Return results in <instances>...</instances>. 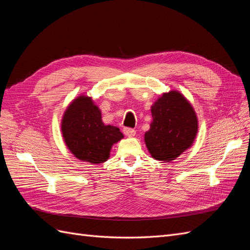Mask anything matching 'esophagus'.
<instances>
[{
	"mask_svg": "<svg viewBox=\"0 0 250 250\" xmlns=\"http://www.w3.org/2000/svg\"><path fill=\"white\" fill-rule=\"evenodd\" d=\"M123 132L125 135H127V137H134L135 135V130L132 129V128H129V127H125L123 129Z\"/></svg>",
	"mask_w": 250,
	"mask_h": 250,
	"instance_id": "esophagus-1",
	"label": "esophagus"
}]
</instances>
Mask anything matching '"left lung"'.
<instances>
[{"label":"left lung","mask_w":250,"mask_h":250,"mask_svg":"<svg viewBox=\"0 0 250 250\" xmlns=\"http://www.w3.org/2000/svg\"><path fill=\"white\" fill-rule=\"evenodd\" d=\"M152 122L145 133L149 153L169 163L192 146L198 121L191 103L177 90L164 93L151 106Z\"/></svg>","instance_id":"1"}]
</instances>
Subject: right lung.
<instances>
[{
	"instance_id": "right-lung-1",
	"label": "right lung",
	"mask_w": 250,
	"mask_h": 250,
	"mask_svg": "<svg viewBox=\"0 0 250 250\" xmlns=\"http://www.w3.org/2000/svg\"><path fill=\"white\" fill-rule=\"evenodd\" d=\"M62 132L75 157L90 164L106 162L113 144L124 137L118 127L104 125L101 110L87 96L77 97L67 106L62 120Z\"/></svg>"
}]
</instances>
